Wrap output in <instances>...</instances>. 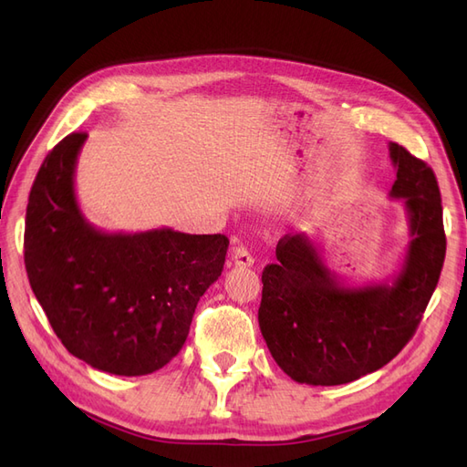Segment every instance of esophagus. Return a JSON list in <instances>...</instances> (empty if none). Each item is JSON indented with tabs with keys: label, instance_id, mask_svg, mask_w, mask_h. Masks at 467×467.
Here are the masks:
<instances>
[{
	"label": "esophagus",
	"instance_id": "obj_1",
	"mask_svg": "<svg viewBox=\"0 0 467 467\" xmlns=\"http://www.w3.org/2000/svg\"><path fill=\"white\" fill-rule=\"evenodd\" d=\"M232 265H235V266H251L253 265L251 253L244 245L234 247V251H232Z\"/></svg>",
	"mask_w": 467,
	"mask_h": 467
}]
</instances>
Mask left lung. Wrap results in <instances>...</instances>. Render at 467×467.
I'll use <instances>...</instances> for the list:
<instances>
[{
  "label": "left lung",
  "mask_w": 467,
  "mask_h": 467,
  "mask_svg": "<svg viewBox=\"0 0 467 467\" xmlns=\"http://www.w3.org/2000/svg\"><path fill=\"white\" fill-rule=\"evenodd\" d=\"M409 223L405 257L389 280L347 285L306 234L285 235L263 271L259 327L275 362L298 384L341 386L386 366L413 337L446 255L441 191L432 169L389 144Z\"/></svg>",
  "instance_id": "1"
}]
</instances>
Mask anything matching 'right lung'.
Returning a JSON list of instances; mask_svg holds the SVG:
<instances>
[{"label":"right lung","instance_id":"obj_1","mask_svg":"<svg viewBox=\"0 0 467 467\" xmlns=\"http://www.w3.org/2000/svg\"><path fill=\"white\" fill-rule=\"evenodd\" d=\"M86 140L83 132L66 136L38 169L25 218L26 275L67 352L109 374L146 376L185 345L230 242L171 228H95L76 196Z\"/></svg>","mask_w":467,"mask_h":467}]
</instances>
